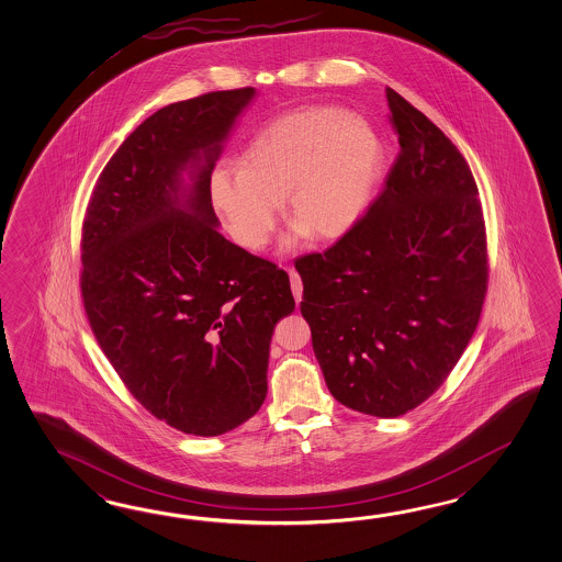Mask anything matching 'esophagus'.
<instances>
[{"mask_svg": "<svg viewBox=\"0 0 562 562\" xmlns=\"http://www.w3.org/2000/svg\"><path fill=\"white\" fill-rule=\"evenodd\" d=\"M288 274H290V286H292L294 300H296V304H300V300H302V280H300L299 272L294 268H290Z\"/></svg>", "mask_w": 562, "mask_h": 562, "instance_id": "1", "label": "esophagus"}]
</instances>
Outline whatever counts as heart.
Returning a JSON list of instances; mask_svg holds the SVG:
<instances>
[{
  "mask_svg": "<svg viewBox=\"0 0 562 562\" xmlns=\"http://www.w3.org/2000/svg\"><path fill=\"white\" fill-rule=\"evenodd\" d=\"M383 165L385 145L373 126L338 106H306L266 123L239 169H217L210 191L229 234L248 250L268 246L282 200L300 234L337 239L361 220Z\"/></svg>",
  "mask_w": 562,
  "mask_h": 562,
  "instance_id": "obj_1",
  "label": "heart"
}]
</instances>
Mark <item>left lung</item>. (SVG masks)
<instances>
[{
    "label": "left lung",
    "mask_w": 562,
    "mask_h": 562,
    "mask_svg": "<svg viewBox=\"0 0 562 562\" xmlns=\"http://www.w3.org/2000/svg\"><path fill=\"white\" fill-rule=\"evenodd\" d=\"M387 94L400 155L369 212L294 262L300 312L333 397L400 417L443 385L487 292L482 201L462 153L412 102Z\"/></svg>",
    "instance_id": "8db88e82"
}]
</instances>
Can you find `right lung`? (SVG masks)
<instances>
[{"instance_id": "1", "label": "right lung", "mask_w": 562, "mask_h": 562, "mask_svg": "<svg viewBox=\"0 0 562 562\" xmlns=\"http://www.w3.org/2000/svg\"><path fill=\"white\" fill-rule=\"evenodd\" d=\"M251 97L215 90L150 114L102 169L82 222L80 292L100 349L150 415L189 436L258 413L276 323L294 311L286 272L215 229L213 165Z\"/></svg>"}]
</instances>
